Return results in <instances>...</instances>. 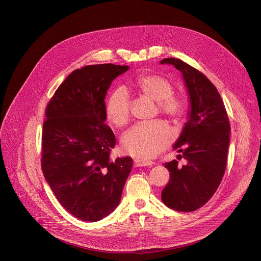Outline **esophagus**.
Returning a JSON list of instances; mask_svg holds the SVG:
<instances>
[{
  "label": "esophagus",
  "mask_w": 261,
  "mask_h": 261,
  "mask_svg": "<svg viewBox=\"0 0 261 261\" xmlns=\"http://www.w3.org/2000/svg\"><path fill=\"white\" fill-rule=\"evenodd\" d=\"M153 163H154L153 161L147 160V159H139V158L134 159V165L136 167H139V166H151Z\"/></svg>",
  "instance_id": "obj_1"
}]
</instances>
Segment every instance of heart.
Returning <instances> with one entry per match:
<instances>
[{"mask_svg":"<svg viewBox=\"0 0 261 261\" xmlns=\"http://www.w3.org/2000/svg\"><path fill=\"white\" fill-rule=\"evenodd\" d=\"M135 89L145 98L157 103L160 114L178 122L186 113L185 102L173 95L171 84L156 74L139 76ZM106 117L118 128L126 126L130 120V102L123 90L115 91L106 105ZM172 138L170 129L163 122L155 121L138 124L129 130L122 139L123 148L137 158H151L167 147Z\"/></svg>","mask_w":261,"mask_h":261,"instance_id":"obj_1","label":"heart"}]
</instances>
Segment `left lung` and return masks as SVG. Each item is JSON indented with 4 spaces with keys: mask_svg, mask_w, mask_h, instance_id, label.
I'll return each instance as SVG.
<instances>
[{
    "mask_svg": "<svg viewBox=\"0 0 261 261\" xmlns=\"http://www.w3.org/2000/svg\"><path fill=\"white\" fill-rule=\"evenodd\" d=\"M160 63L181 72L190 101L188 121L173 145L187 164L179 167L175 159L163 164L170 179L161 200L172 210L193 212L207 204L223 178L231 133L229 118L220 94L205 74L178 58H164Z\"/></svg>",
    "mask_w": 261,
    "mask_h": 261,
    "instance_id": "left-lung-1",
    "label": "left lung"
}]
</instances>
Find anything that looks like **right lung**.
I'll use <instances>...</instances> for the list:
<instances>
[{
  "label": "right lung",
  "instance_id": "obj_1",
  "mask_svg": "<svg viewBox=\"0 0 261 261\" xmlns=\"http://www.w3.org/2000/svg\"><path fill=\"white\" fill-rule=\"evenodd\" d=\"M128 69L112 63L75 69L46 107L42 171L60 205L83 221H100L118 207L133 166L131 157L111 160L116 138L105 123L107 92Z\"/></svg>",
  "mask_w": 261,
  "mask_h": 261
}]
</instances>
